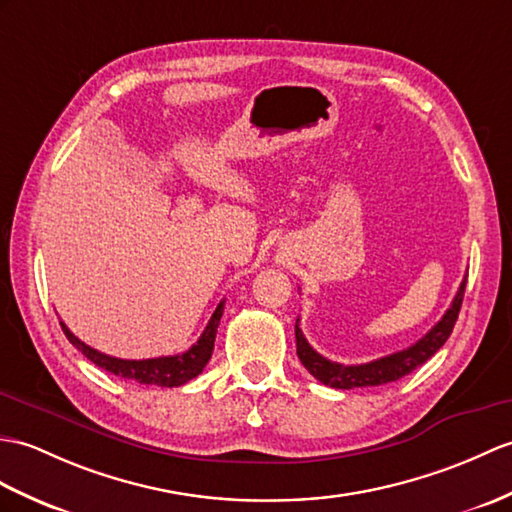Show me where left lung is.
<instances>
[{"instance_id": "1", "label": "left lung", "mask_w": 512, "mask_h": 512, "mask_svg": "<svg viewBox=\"0 0 512 512\" xmlns=\"http://www.w3.org/2000/svg\"><path fill=\"white\" fill-rule=\"evenodd\" d=\"M465 285H467V277L462 279L454 301H451L449 310L443 314V318L438 320V323L427 331L421 340L414 342L408 349L386 355V358L366 362V364H338L323 358V355L316 353L310 347V342L305 340L303 331L299 327V318H296V325H294L296 355H299V360L307 371H310L320 384H325L329 388L351 390V388L382 386V384L397 382V379L406 377L408 373L414 371V368L430 360L432 355L447 342L458 320L462 296H465Z\"/></svg>"}]
</instances>
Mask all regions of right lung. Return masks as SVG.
Masks as SVG:
<instances>
[{
	"instance_id": "obj_1",
	"label": "right lung",
	"mask_w": 512,
	"mask_h": 512,
	"mask_svg": "<svg viewBox=\"0 0 512 512\" xmlns=\"http://www.w3.org/2000/svg\"><path fill=\"white\" fill-rule=\"evenodd\" d=\"M224 312V301L218 303L216 312H213L211 320L207 323L202 336L198 338L196 344H192L185 353L178 355H165V358H152V360H120L113 358V355H106L91 349L89 344L78 340L71 331L67 329L65 323H61L67 340L74 344L78 351H82L87 360H91L95 366L104 368L117 377L124 379H133L137 384H154L161 388H174V386H183L189 379H194L196 375L202 373V368L207 366L213 353V342H216V331L220 325V318Z\"/></svg>"
}]
</instances>
